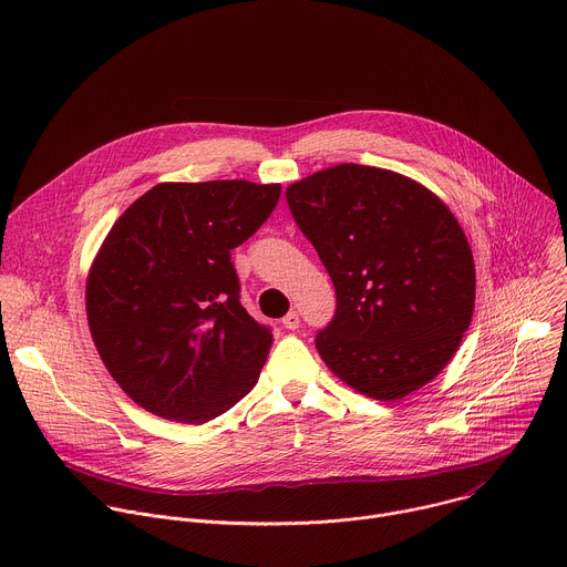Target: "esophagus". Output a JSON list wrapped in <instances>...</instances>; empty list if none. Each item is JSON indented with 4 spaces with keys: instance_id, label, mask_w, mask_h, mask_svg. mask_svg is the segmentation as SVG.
I'll return each mask as SVG.
<instances>
[{
    "instance_id": "obj_1",
    "label": "esophagus",
    "mask_w": 567,
    "mask_h": 567,
    "mask_svg": "<svg viewBox=\"0 0 567 567\" xmlns=\"http://www.w3.org/2000/svg\"><path fill=\"white\" fill-rule=\"evenodd\" d=\"M298 326H300L298 311H289V313L282 318V328H285V330H298Z\"/></svg>"
}]
</instances>
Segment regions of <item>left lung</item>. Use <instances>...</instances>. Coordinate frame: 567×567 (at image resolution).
Returning a JSON list of instances; mask_svg holds the SVG:
<instances>
[{"label": "left lung", "mask_w": 567, "mask_h": 567, "mask_svg": "<svg viewBox=\"0 0 567 567\" xmlns=\"http://www.w3.org/2000/svg\"><path fill=\"white\" fill-rule=\"evenodd\" d=\"M287 204L337 289L316 334L328 368L379 401L435 379L475 305V267L449 206L392 171L341 164L287 188Z\"/></svg>", "instance_id": "1"}]
</instances>
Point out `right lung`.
<instances>
[{
	"mask_svg": "<svg viewBox=\"0 0 567 567\" xmlns=\"http://www.w3.org/2000/svg\"><path fill=\"white\" fill-rule=\"evenodd\" d=\"M278 199L280 184H156L107 233L87 276L90 332L147 413L206 424L258 383L274 334L241 307L230 249Z\"/></svg>",
	"mask_w": 567,
	"mask_h": 567,
	"instance_id": "obj_1",
	"label": "right lung"
}]
</instances>
